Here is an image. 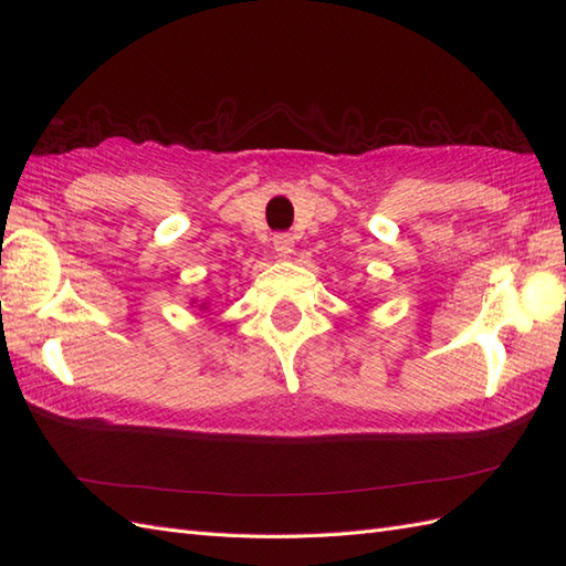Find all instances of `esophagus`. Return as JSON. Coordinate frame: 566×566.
Instances as JSON below:
<instances>
[{
  "label": "esophagus",
  "instance_id": "obj_1",
  "mask_svg": "<svg viewBox=\"0 0 566 566\" xmlns=\"http://www.w3.org/2000/svg\"><path fill=\"white\" fill-rule=\"evenodd\" d=\"M272 245H274L276 258L286 260V258H292V252H294V238L286 235V233H280V235L272 238Z\"/></svg>",
  "mask_w": 566,
  "mask_h": 566
}]
</instances>
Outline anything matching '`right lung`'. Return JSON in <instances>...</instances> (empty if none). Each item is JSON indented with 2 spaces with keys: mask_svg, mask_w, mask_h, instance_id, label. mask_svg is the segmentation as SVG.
I'll return each mask as SVG.
<instances>
[{
  "mask_svg": "<svg viewBox=\"0 0 566 566\" xmlns=\"http://www.w3.org/2000/svg\"><path fill=\"white\" fill-rule=\"evenodd\" d=\"M191 306H197L199 311H203V314H207V311L211 308V304H209V302H197V298H191Z\"/></svg>",
  "mask_w": 566,
  "mask_h": 566,
  "instance_id": "right-lung-1",
  "label": "right lung"
}]
</instances>
